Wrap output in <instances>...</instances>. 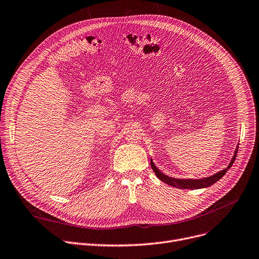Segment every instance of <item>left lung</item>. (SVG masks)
Wrapping results in <instances>:
<instances>
[{
    "mask_svg": "<svg viewBox=\"0 0 259 259\" xmlns=\"http://www.w3.org/2000/svg\"><path fill=\"white\" fill-rule=\"evenodd\" d=\"M236 155H237V149H236L235 154H234L232 160H231V162H230V165H229L226 169H224V170H222L221 172H219V173H216V174L210 176V178L201 179V180H178V179L169 178V176H167V175L164 174V173H161V172L154 166L152 159H151V168H152V170L155 172L156 176H157V178H158L161 182H164V183H166V184H168V185H170V186H172V187H176V188H180V189H191V190H193V189H200V188L210 187L211 185L215 184L217 181H220V180L223 178V176L227 173V171H228L231 167H232L233 162H234V160H235V158H236Z\"/></svg>",
    "mask_w": 259,
    "mask_h": 259,
    "instance_id": "obj_1",
    "label": "left lung"
}]
</instances>
